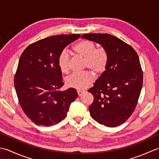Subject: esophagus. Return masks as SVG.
Here are the masks:
<instances>
[{"label": "esophagus", "mask_w": 159, "mask_h": 159, "mask_svg": "<svg viewBox=\"0 0 159 159\" xmlns=\"http://www.w3.org/2000/svg\"><path fill=\"white\" fill-rule=\"evenodd\" d=\"M84 92H85V91H84V90H81V89H78L77 90V93H78V95H79V96H81Z\"/></svg>", "instance_id": "obj_1"}]
</instances>
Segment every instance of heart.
I'll return each instance as SVG.
<instances>
[{
    "label": "heart",
    "instance_id": "1",
    "mask_svg": "<svg viewBox=\"0 0 159 159\" xmlns=\"http://www.w3.org/2000/svg\"><path fill=\"white\" fill-rule=\"evenodd\" d=\"M74 51L78 56L85 59L84 67L89 68L99 75L105 71L109 55L104 48H97L95 43L89 40H82L73 46ZM60 70L64 74H68L70 70V57L63 52L58 59ZM94 80V75L91 71L80 73H74L66 79V85L72 88L83 89L92 85Z\"/></svg>",
    "mask_w": 159,
    "mask_h": 159
}]
</instances>
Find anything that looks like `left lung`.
Listing matches in <instances>:
<instances>
[{
  "label": "left lung",
  "instance_id": "8db88e82",
  "mask_svg": "<svg viewBox=\"0 0 159 159\" xmlns=\"http://www.w3.org/2000/svg\"><path fill=\"white\" fill-rule=\"evenodd\" d=\"M81 38L100 43L109 55L106 70L88 90L93 96L91 116L106 126H120L133 113L140 96L143 72L139 56L116 36L89 33Z\"/></svg>",
  "mask_w": 159,
  "mask_h": 159
}]
</instances>
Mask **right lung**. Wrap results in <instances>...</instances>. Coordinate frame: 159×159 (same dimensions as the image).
I'll list each match as a JSON object with an SVG mask.
<instances>
[{"label":"right lung","mask_w":159,"mask_h":159,"mask_svg":"<svg viewBox=\"0 0 159 159\" xmlns=\"http://www.w3.org/2000/svg\"><path fill=\"white\" fill-rule=\"evenodd\" d=\"M80 35H59L30 44L20 56L14 86L20 107L33 122L50 126L65 119L76 90L61 92L58 59L63 49Z\"/></svg>","instance_id":"obj_1"}]
</instances>
